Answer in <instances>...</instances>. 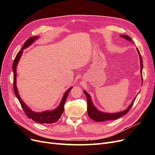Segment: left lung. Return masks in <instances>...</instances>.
<instances>
[{"mask_svg": "<svg viewBox=\"0 0 155 155\" xmlns=\"http://www.w3.org/2000/svg\"><path fill=\"white\" fill-rule=\"evenodd\" d=\"M121 37L123 38L128 40L129 41H132V39L130 37H129L128 35H120ZM137 51L140 55V65H141V75H142V68H143V61H142V56L140 55V51L137 48ZM143 79V78H142ZM85 94L86 95L87 97V111H88V116L90 117V118L93 120L94 121H97V122H100V121H107V120H116L120 117L123 116L124 115L126 114L127 112L130 110V109L132 107L134 100L137 97H135L134 99L133 100L132 104H131L129 107L126 110H125L124 111L122 112H116V113H113V114H110V113H105V112H103L101 111L98 110L96 108L94 107V105H93V103L91 100V97L90 96V95L88 94L84 91H83Z\"/></svg>", "mask_w": 155, "mask_h": 155, "instance_id": "left-lung-1", "label": "left lung"}]
</instances>
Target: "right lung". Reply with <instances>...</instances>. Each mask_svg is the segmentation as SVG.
<instances>
[{
  "label": "right lung",
  "mask_w": 155,
  "mask_h": 155,
  "mask_svg": "<svg viewBox=\"0 0 155 155\" xmlns=\"http://www.w3.org/2000/svg\"><path fill=\"white\" fill-rule=\"evenodd\" d=\"M37 37H31L28 39H27V41L25 43L24 45H23L22 49L17 53L15 59L13 61V67H12L13 72V90H14V92H15V95L17 97L18 101H19L22 109L24 110L25 113L26 114L28 118H30L32 120L36 121V122H38L40 124H53V123L57 122L61 118L62 114L63 113L64 103L67 99L68 93L70 92V90L72 88V87L69 88V89H68L67 92L64 93V94L61 100V104L57 109H55L54 110H50V111L48 110V111H45L42 112H35L34 111H32L30 108L26 105L25 103H24V101L21 100V98L19 96V94H18V92L16 86V79H17L16 69H17V66L18 61H19L21 57V55L22 54L23 50L27 48L28 46H29L31 43H34V42L37 39Z\"/></svg>",
  "instance_id": "1"
}]
</instances>
